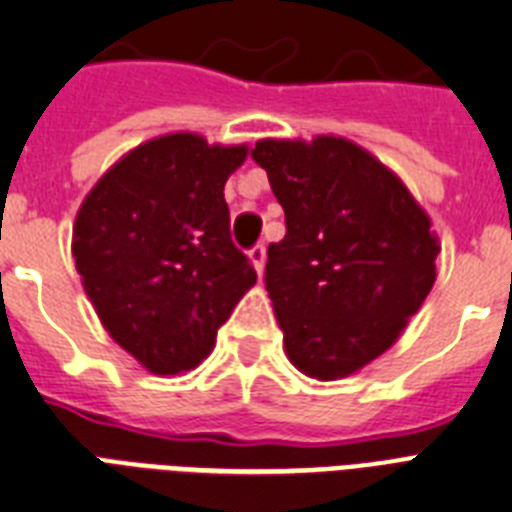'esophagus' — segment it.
<instances>
[{
  "mask_svg": "<svg viewBox=\"0 0 512 512\" xmlns=\"http://www.w3.org/2000/svg\"><path fill=\"white\" fill-rule=\"evenodd\" d=\"M248 256H251L253 266H256V272H264V264H266V248L264 243H259V246H253L251 251H248Z\"/></svg>",
  "mask_w": 512,
  "mask_h": 512,
  "instance_id": "obj_1",
  "label": "esophagus"
}]
</instances>
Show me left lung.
<instances>
[{"label": "left lung", "instance_id": "obj_1", "mask_svg": "<svg viewBox=\"0 0 512 512\" xmlns=\"http://www.w3.org/2000/svg\"><path fill=\"white\" fill-rule=\"evenodd\" d=\"M251 156L285 209L264 282L287 358L314 379L348 377L398 340L432 290V222L398 175L345 138H266Z\"/></svg>", "mask_w": 512, "mask_h": 512}]
</instances>
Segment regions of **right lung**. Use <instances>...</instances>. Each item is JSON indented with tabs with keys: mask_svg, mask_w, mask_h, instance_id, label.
I'll use <instances>...</instances> for the list:
<instances>
[{
	"mask_svg": "<svg viewBox=\"0 0 512 512\" xmlns=\"http://www.w3.org/2000/svg\"><path fill=\"white\" fill-rule=\"evenodd\" d=\"M246 156V146L162 135L122 156L80 206L83 287L112 340L154 374L196 369L256 282L225 201Z\"/></svg>",
	"mask_w": 512,
	"mask_h": 512,
	"instance_id": "add662e5",
	"label": "right lung"
}]
</instances>
